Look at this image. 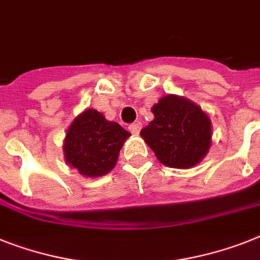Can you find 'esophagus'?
Instances as JSON below:
<instances>
[{"label": "esophagus", "instance_id": "34e87169", "mask_svg": "<svg viewBox=\"0 0 260 260\" xmlns=\"http://www.w3.org/2000/svg\"><path fill=\"white\" fill-rule=\"evenodd\" d=\"M128 129H129L131 134L135 135V136H137V135H139V132H140V129H141V124L140 123L131 124V125L128 126Z\"/></svg>", "mask_w": 260, "mask_h": 260}]
</instances>
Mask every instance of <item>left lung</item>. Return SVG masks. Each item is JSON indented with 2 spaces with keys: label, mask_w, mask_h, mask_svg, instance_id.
I'll return each instance as SVG.
<instances>
[{
  "label": "left lung",
  "mask_w": 260,
  "mask_h": 260,
  "mask_svg": "<svg viewBox=\"0 0 260 260\" xmlns=\"http://www.w3.org/2000/svg\"><path fill=\"white\" fill-rule=\"evenodd\" d=\"M154 119L140 136L165 167L190 169L204 160L211 147V120L200 106L168 93L152 107Z\"/></svg>",
  "instance_id": "1"
}]
</instances>
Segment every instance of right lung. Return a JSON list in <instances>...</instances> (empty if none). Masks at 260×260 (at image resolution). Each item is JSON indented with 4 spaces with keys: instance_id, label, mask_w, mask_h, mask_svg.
<instances>
[{
    "instance_id": "1",
    "label": "right lung",
    "mask_w": 260,
    "mask_h": 260,
    "mask_svg": "<svg viewBox=\"0 0 260 260\" xmlns=\"http://www.w3.org/2000/svg\"><path fill=\"white\" fill-rule=\"evenodd\" d=\"M129 136L116 121H108L103 113L87 108L67 129L63 140L64 160L83 177H102L115 168L120 149Z\"/></svg>"
}]
</instances>
